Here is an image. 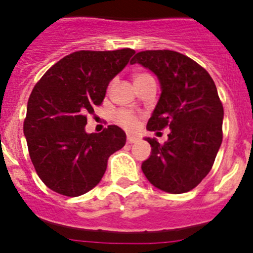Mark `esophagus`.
<instances>
[{
  "label": "esophagus",
  "mask_w": 253,
  "mask_h": 253,
  "mask_svg": "<svg viewBox=\"0 0 253 253\" xmlns=\"http://www.w3.org/2000/svg\"><path fill=\"white\" fill-rule=\"evenodd\" d=\"M137 138H134V137H131V135H128V137H126V142L129 143V144H133V143H135L137 142Z\"/></svg>",
  "instance_id": "obj_1"
}]
</instances>
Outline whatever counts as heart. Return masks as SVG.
<instances>
[{
    "label": "heart",
    "mask_w": 253,
    "mask_h": 253,
    "mask_svg": "<svg viewBox=\"0 0 253 253\" xmlns=\"http://www.w3.org/2000/svg\"><path fill=\"white\" fill-rule=\"evenodd\" d=\"M149 78L153 77H152L151 73L148 72H137L134 73L133 76L134 84L142 82L144 81V80H149ZM115 122L118 123L120 126L126 129V130L134 131L138 128V125H139V116L129 110H120L115 114Z\"/></svg>",
    "instance_id": "heart-1"
}]
</instances>
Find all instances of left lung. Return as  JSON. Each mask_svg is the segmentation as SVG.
<instances>
[{"mask_svg":"<svg viewBox=\"0 0 253 253\" xmlns=\"http://www.w3.org/2000/svg\"><path fill=\"white\" fill-rule=\"evenodd\" d=\"M130 63L151 69L162 87L147 129H169L163 144L146 139L152 153L143 173L166 193H187L209 173L222 144L224 111L215 84L207 69L175 50L139 51Z\"/></svg>","mask_w":253,"mask_h":253,"instance_id":"1","label":"left lung"}]
</instances>
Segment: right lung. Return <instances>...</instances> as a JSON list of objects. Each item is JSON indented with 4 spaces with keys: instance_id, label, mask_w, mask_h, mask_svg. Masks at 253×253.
I'll list each match as a JSON object with an SVG mask.
<instances>
[{
    "instance_id": "1",
    "label": "right lung",
    "mask_w": 253,
    "mask_h": 253,
    "mask_svg": "<svg viewBox=\"0 0 253 253\" xmlns=\"http://www.w3.org/2000/svg\"><path fill=\"white\" fill-rule=\"evenodd\" d=\"M135 50H78L40 78L28 101L24 134L40 180L64 196H80L101 181L107 160L125 146V133L109 125L87 134V115L102 104L109 82Z\"/></svg>"
}]
</instances>
